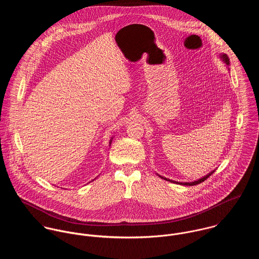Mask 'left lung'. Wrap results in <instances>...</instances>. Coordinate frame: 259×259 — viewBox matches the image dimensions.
I'll return each mask as SVG.
<instances>
[{"label":"left lung","instance_id":"8db88e82","mask_svg":"<svg viewBox=\"0 0 259 259\" xmlns=\"http://www.w3.org/2000/svg\"><path fill=\"white\" fill-rule=\"evenodd\" d=\"M220 58H221V60H222L223 63H225V65L227 66V68H228V66H229V59H228V57L225 55V54H221L220 55ZM229 70V69H228ZM215 170L213 169L212 171H210V172H208L206 176H204V177H202V178H200L199 180H197V181H194V182H190V183H180V182H175V181H171V180H169V179H166V178H163V177H161V176H159V175H157L158 177H160L162 180H164V181H167V182H170V183H174V184H177V185H198V184H200V183H202V182H204L207 178H209L213 172H214Z\"/></svg>","mask_w":259,"mask_h":259}]
</instances>
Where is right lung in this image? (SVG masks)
<instances>
[{"label":"right lung","mask_w":259,"mask_h":259,"mask_svg":"<svg viewBox=\"0 0 259 259\" xmlns=\"http://www.w3.org/2000/svg\"><path fill=\"white\" fill-rule=\"evenodd\" d=\"M111 141H112V138H111V141H110V146H111Z\"/></svg>","instance_id":"right-lung-1"}]
</instances>
